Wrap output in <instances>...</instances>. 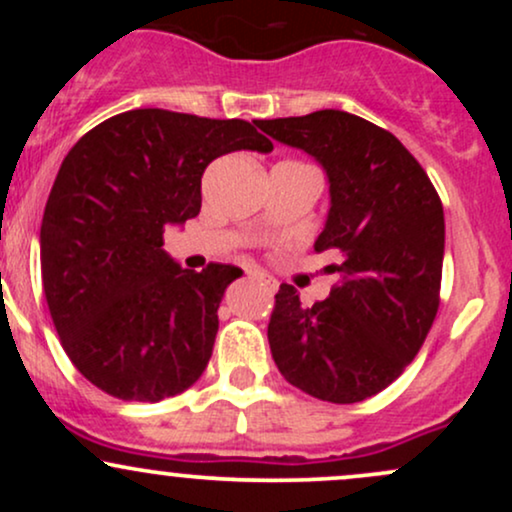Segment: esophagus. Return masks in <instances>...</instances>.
I'll return each instance as SVG.
<instances>
[{
    "label": "esophagus",
    "instance_id": "1",
    "mask_svg": "<svg viewBox=\"0 0 512 512\" xmlns=\"http://www.w3.org/2000/svg\"><path fill=\"white\" fill-rule=\"evenodd\" d=\"M248 279H255V281H260V284H264L267 286V289H274V279L272 276H267L264 272H257V269H248Z\"/></svg>",
    "mask_w": 512,
    "mask_h": 512
}]
</instances>
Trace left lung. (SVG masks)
Instances as JSON below:
<instances>
[{"mask_svg": "<svg viewBox=\"0 0 512 512\" xmlns=\"http://www.w3.org/2000/svg\"><path fill=\"white\" fill-rule=\"evenodd\" d=\"M325 168L330 214L315 250H337L339 284L310 308L281 284L267 337L276 368L305 395L354 404L395 383L440 303L445 219L426 170L395 134L344 113L255 120Z\"/></svg>", "mask_w": 512, "mask_h": 512, "instance_id": "obj_1", "label": "left lung"}]
</instances>
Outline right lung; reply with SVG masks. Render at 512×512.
<instances>
[{"instance_id": "obj_1", "label": "right lung", "mask_w": 512, "mask_h": 512, "mask_svg": "<svg viewBox=\"0 0 512 512\" xmlns=\"http://www.w3.org/2000/svg\"><path fill=\"white\" fill-rule=\"evenodd\" d=\"M274 149L245 120L127 110L64 156L40 226L52 322L81 375L125 402H161L207 368L223 291L243 274L182 269L163 231L202 209V175L231 151Z\"/></svg>"}]
</instances>
